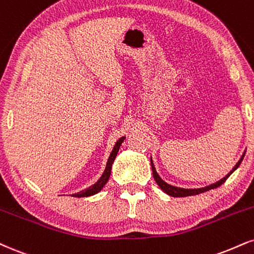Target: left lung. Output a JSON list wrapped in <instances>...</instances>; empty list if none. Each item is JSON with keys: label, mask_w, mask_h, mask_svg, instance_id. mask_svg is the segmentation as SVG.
Wrapping results in <instances>:
<instances>
[{"label": "left lung", "mask_w": 254, "mask_h": 254, "mask_svg": "<svg viewBox=\"0 0 254 254\" xmlns=\"http://www.w3.org/2000/svg\"><path fill=\"white\" fill-rule=\"evenodd\" d=\"M245 152H246V150L244 151V154L241 155L240 160L237 162V164H235V166L232 168V170L227 174V175H226L225 177H222V179L219 180V181H216L214 183H212V185L206 186V187H202V188H181V187H176V186H172V185H169V183H167L166 181H163V180L161 179V176L157 174L156 168H155V166H154V162H152V158L150 157L151 168H152V175H154V179L158 185V187H160L162 190L164 191V193L170 195V196L185 197V196H190V195H197V194L204 193V191H208V190H210V189H214V188L220 187V186H221L222 183H224L226 180H227L228 177L231 176V174H233L235 170L238 169V167L240 166V163H241V161H243L244 156H245Z\"/></svg>", "instance_id": "1"}]
</instances>
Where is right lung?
<instances>
[{
    "label": "right lung",
    "mask_w": 254,
    "mask_h": 254,
    "mask_svg": "<svg viewBox=\"0 0 254 254\" xmlns=\"http://www.w3.org/2000/svg\"><path fill=\"white\" fill-rule=\"evenodd\" d=\"M124 139H125V136L121 137V138H119L117 142H116L114 149H112L111 154H110V156H109V160H108V163H106L105 170H104V173L102 174V176L99 177V180H98V181L94 183V185L90 186V187L86 188V189H84V190L78 191V193H75V194H72V196H75V197H87V196H91V195H94V194L99 193V191L102 190L104 186L106 185V182L109 181L110 175H111L112 164H114L115 158H116V156H117L119 148H121L122 143L124 142Z\"/></svg>",
    "instance_id": "1"
}]
</instances>
